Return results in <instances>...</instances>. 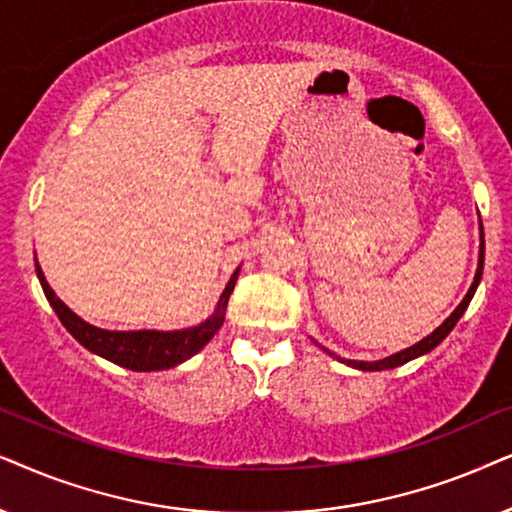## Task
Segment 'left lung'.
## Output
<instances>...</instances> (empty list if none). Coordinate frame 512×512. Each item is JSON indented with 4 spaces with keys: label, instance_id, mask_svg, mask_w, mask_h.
Listing matches in <instances>:
<instances>
[{
    "label": "left lung",
    "instance_id": "left-lung-1",
    "mask_svg": "<svg viewBox=\"0 0 512 512\" xmlns=\"http://www.w3.org/2000/svg\"><path fill=\"white\" fill-rule=\"evenodd\" d=\"M482 227V224H480ZM482 264H485V236H482V248H480V262H478V274H475V281H473V285H470V290H468V295L463 297V302L456 306L454 309V313L452 316H449L445 323H442L438 330L435 332H431V335H428L426 339H421L419 344H414V346H410V349H405V351H400V353H395V356H388V358H384V360H379V363H358V360H344V358H339L342 360V363H346V365H351V367H358V370H393V367H398V365H405L407 360H412V358H419V356H424V353H428V351H433L435 346H438L442 339H445L449 332H452V327L459 323V318L463 316V311L468 309V304H470V299H473V295H475V290H478V283H480V278H482Z\"/></svg>",
    "mask_w": 512,
    "mask_h": 512
}]
</instances>
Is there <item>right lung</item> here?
I'll use <instances>...</instances> for the list:
<instances>
[{
	"label": "right lung",
	"mask_w": 512,
	"mask_h": 512,
	"mask_svg": "<svg viewBox=\"0 0 512 512\" xmlns=\"http://www.w3.org/2000/svg\"><path fill=\"white\" fill-rule=\"evenodd\" d=\"M37 276L44 288L46 299L51 302L53 311L58 313L60 323L70 330V335L77 339L81 346H86L88 351L98 353L102 358L112 360V363L126 367V370L154 372V370H168V367L180 365L182 360L192 358L194 353H199L203 346L215 337V332L220 330L224 323V313H227V302L231 292H234L238 271L231 276L227 288H224L213 316L203 320L201 325L189 327V330H177V332L100 330V327L88 325L86 320H81L77 313H72L63 302H60L56 292L51 290V285L46 283L44 271L39 267V262H37Z\"/></svg>",
	"instance_id": "add662e5"
}]
</instances>
